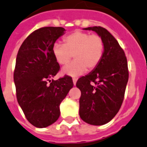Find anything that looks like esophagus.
<instances>
[{
    "label": "esophagus",
    "instance_id": "34e87169",
    "mask_svg": "<svg viewBox=\"0 0 147 147\" xmlns=\"http://www.w3.org/2000/svg\"><path fill=\"white\" fill-rule=\"evenodd\" d=\"M77 78H72V81H73V84H74V85H76V82H77Z\"/></svg>",
    "mask_w": 147,
    "mask_h": 147
}]
</instances>
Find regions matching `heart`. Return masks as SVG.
Here are the masks:
<instances>
[{
    "label": "heart",
    "mask_w": 147,
    "mask_h": 147,
    "mask_svg": "<svg viewBox=\"0 0 147 147\" xmlns=\"http://www.w3.org/2000/svg\"><path fill=\"white\" fill-rule=\"evenodd\" d=\"M64 44L55 42L52 54L60 65H65L74 57L76 60L63 68L62 73L68 76H80L98 66L104 55V42L98 35L76 30L65 36Z\"/></svg>",
    "instance_id": "b5f03b06"
}]
</instances>
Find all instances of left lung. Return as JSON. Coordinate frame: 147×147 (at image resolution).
I'll list each match as a JSON object with an SVG mask.
<instances>
[{
    "label": "left lung",
    "instance_id": "1",
    "mask_svg": "<svg viewBox=\"0 0 147 147\" xmlns=\"http://www.w3.org/2000/svg\"><path fill=\"white\" fill-rule=\"evenodd\" d=\"M104 42V55L96 69L80 78L76 87L81 92L79 115L93 125L108 123L118 113L123 104L129 69L125 52L117 39L104 28L90 27Z\"/></svg>",
    "mask_w": 147,
    "mask_h": 147
}]
</instances>
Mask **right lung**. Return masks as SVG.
<instances>
[{
  "instance_id": "1",
  "label": "right lung",
  "mask_w": 147,
  "mask_h": 147,
  "mask_svg": "<svg viewBox=\"0 0 147 147\" xmlns=\"http://www.w3.org/2000/svg\"><path fill=\"white\" fill-rule=\"evenodd\" d=\"M65 30L60 27L36 30L26 38L17 55L14 71L17 100L29 123L37 128L57 120L60 103L73 87L68 76L50 80L60 70L52 46Z\"/></svg>"
}]
</instances>
